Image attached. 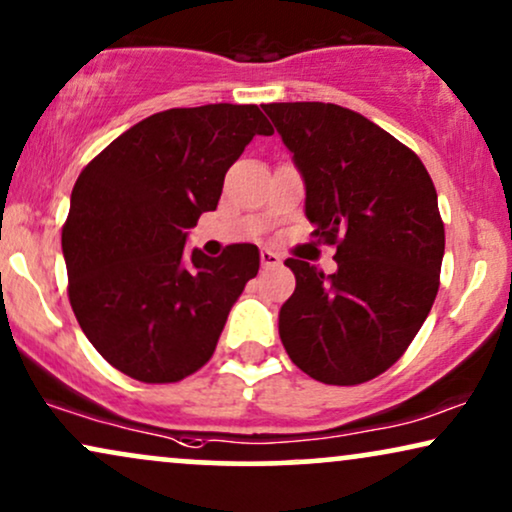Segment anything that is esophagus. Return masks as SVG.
<instances>
[{
	"mask_svg": "<svg viewBox=\"0 0 512 512\" xmlns=\"http://www.w3.org/2000/svg\"><path fill=\"white\" fill-rule=\"evenodd\" d=\"M260 257H262V267H264V269L278 267V264H281V257H278L274 250H262Z\"/></svg>",
	"mask_w": 512,
	"mask_h": 512,
	"instance_id": "esophagus-1",
	"label": "esophagus"
}]
</instances>
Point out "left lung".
I'll return each instance as SVG.
<instances>
[{
    "mask_svg": "<svg viewBox=\"0 0 512 512\" xmlns=\"http://www.w3.org/2000/svg\"><path fill=\"white\" fill-rule=\"evenodd\" d=\"M262 108L302 174L314 236H340L333 274L286 260L295 293L278 312V335L319 383H366L406 352L437 297L435 184L411 148L361 113L321 101Z\"/></svg>",
    "mask_w": 512,
    "mask_h": 512,
    "instance_id": "obj_1",
    "label": "left lung"
}]
</instances>
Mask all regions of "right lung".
Returning a JSON list of instances; mask_svg holds the SVG:
<instances>
[{"label":"right lung","mask_w":512,"mask_h":512,"mask_svg":"<svg viewBox=\"0 0 512 512\" xmlns=\"http://www.w3.org/2000/svg\"><path fill=\"white\" fill-rule=\"evenodd\" d=\"M255 134H274L257 106L170 108L122 132L77 177L61 236L70 307L129 378L177 383L208 364L257 276L252 243L219 257L184 248Z\"/></svg>","instance_id":"right-lung-1"}]
</instances>
